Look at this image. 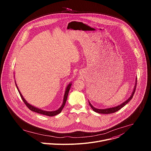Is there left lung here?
<instances>
[{"mask_svg": "<svg viewBox=\"0 0 151 151\" xmlns=\"http://www.w3.org/2000/svg\"><path fill=\"white\" fill-rule=\"evenodd\" d=\"M136 85H137V81H136V82L134 90H133V93H132V94L131 95L130 97L127 100H126L125 101H124L123 103H122L121 104H120V105H119V106H116V107H111V108L105 109H99L95 108V107H93V105H92L90 102H89V104H90V106H91V108L93 109V110L94 112H97V113L103 114H112V113H114V112H117L118 111L120 110L122 107H124L126 104H127L129 101H130L132 99V98H133V96H134V93H135V91H136Z\"/></svg>", "mask_w": 151, "mask_h": 151, "instance_id": "obj_1", "label": "left lung"}]
</instances>
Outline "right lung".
<instances>
[{
  "label": "right lung",
  "instance_id": "add662e5",
  "mask_svg": "<svg viewBox=\"0 0 151 151\" xmlns=\"http://www.w3.org/2000/svg\"><path fill=\"white\" fill-rule=\"evenodd\" d=\"M15 85H16V83H15ZM71 85H72V84L70 83V84L68 86L67 88H66V91H65V94H64V96L63 103L61 106L60 107V108H59L58 110H57V111H52V112H48V111H42V110L39 109H37V108H36V107H34V106L30 105V104H29V103L25 100V99L23 98V97L22 96V95H21L20 91L18 90V87H17V85H16V87H17V89H18V92H19V95H20L21 99H22V100H23V101H24V104L26 105V106L28 107V108H29L30 111H33V112H36V113H38V114H40L47 115V116H55V115H58V114H60V113L61 112L63 108L64 107V105H65V103H66V100H67V99H68V96L69 91V90H70Z\"/></svg>",
  "mask_w": 151,
  "mask_h": 151
}]
</instances>
